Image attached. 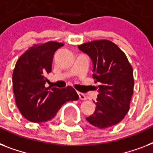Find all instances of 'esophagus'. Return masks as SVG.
I'll return each instance as SVG.
<instances>
[{
    "instance_id": "esophagus-1",
    "label": "esophagus",
    "mask_w": 153,
    "mask_h": 153,
    "mask_svg": "<svg viewBox=\"0 0 153 153\" xmlns=\"http://www.w3.org/2000/svg\"><path fill=\"white\" fill-rule=\"evenodd\" d=\"M78 95H79V98L81 99V100H86V96L84 94L81 93V92H78Z\"/></svg>"
}]
</instances>
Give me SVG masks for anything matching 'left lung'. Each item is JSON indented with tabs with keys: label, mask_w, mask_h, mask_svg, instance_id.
<instances>
[{
	"label": "left lung",
	"mask_w": 153,
	"mask_h": 153,
	"mask_svg": "<svg viewBox=\"0 0 153 153\" xmlns=\"http://www.w3.org/2000/svg\"><path fill=\"white\" fill-rule=\"evenodd\" d=\"M79 49L91 58L93 79L98 84L95 111L86 120L98 128L118 124L129 109L134 79L132 65L118 46L108 39L79 45Z\"/></svg>",
	"instance_id": "left-lung-1"
}]
</instances>
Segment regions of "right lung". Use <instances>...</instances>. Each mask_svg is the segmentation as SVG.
Returning a JSON list of instances; mask_svg holds the SVG:
<instances>
[{"label": "right lung", "instance_id": "1", "mask_svg": "<svg viewBox=\"0 0 153 153\" xmlns=\"http://www.w3.org/2000/svg\"><path fill=\"white\" fill-rule=\"evenodd\" d=\"M64 45L56 41L34 44L18 59L13 73L16 104L23 116L36 123L45 122L56 115L62 105L78 100L71 86L51 91L45 86L46 74L51 71L54 54Z\"/></svg>", "mask_w": 153, "mask_h": 153}]
</instances>
